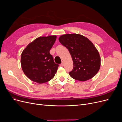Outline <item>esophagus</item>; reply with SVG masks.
Segmentation results:
<instances>
[{"mask_svg": "<svg viewBox=\"0 0 122 122\" xmlns=\"http://www.w3.org/2000/svg\"><path fill=\"white\" fill-rule=\"evenodd\" d=\"M64 61H62V62H61V66H64Z\"/></svg>", "mask_w": 122, "mask_h": 122, "instance_id": "34e87169", "label": "esophagus"}]
</instances>
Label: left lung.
<instances>
[{
    "label": "left lung",
    "instance_id": "obj_1",
    "mask_svg": "<svg viewBox=\"0 0 122 122\" xmlns=\"http://www.w3.org/2000/svg\"><path fill=\"white\" fill-rule=\"evenodd\" d=\"M59 41L68 49L73 61V69L69 72L72 78L85 81L96 74L100 67L101 59L93 44L78 34L61 36Z\"/></svg>",
    "mask_w": 122,
    "mask_h": 122
}]
</instances>
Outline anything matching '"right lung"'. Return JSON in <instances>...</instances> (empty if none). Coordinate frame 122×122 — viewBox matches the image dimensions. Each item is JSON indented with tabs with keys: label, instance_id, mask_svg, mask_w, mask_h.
Segmentation results:
<instances>
[{
	"label": "right lung",
	"instance_id": "1",
	"mask_svg": "<svg viewBox=\"0 0 122 122\" xmlns=\"http://www.w3.org/2000/svg\"><path fill=\"white\" fill-rule=\"evenodd\" d=\"M56 39V36L38 38L23 51L21 57V67L29 79L43 83L54 77L59 65L55 63L49 51Z\"/></svg>",
	"mask_w": 122,
	"mask_h": 122
}]
</instances>
